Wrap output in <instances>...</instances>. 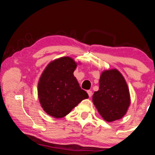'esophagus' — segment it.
Listing matches in <instances>:
<instances>
[{
  "label": "esophagus",
  "instance_id": "esophagus-1",
  "mask_svg": "<svg viewBox=\"0 0 155 155\" xmlns=\"http://www.w3.org/2000/svg\"><path fill=\"white\" fill-rule=\"evenodd\" d=\"M87 94H88V95H89V97H91V96H92V91H91V90L87 91Z\"/></svg>",
  "mask_w": 155,
  "mask_h": 155
}]
</instances>
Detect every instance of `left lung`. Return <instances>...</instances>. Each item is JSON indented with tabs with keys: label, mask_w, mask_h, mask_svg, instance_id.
I'll use <instances>...</instances> for the list:
<instances>
[{
	"label": "left lung",
	"mask_w": 155,
	"mask_h": 155,
	"mask_svg": "<svg viewBox=\"0 0 155 155\" xmlns=\"http://www.w3.org/2000/svg\"><path fill=\"white\" fill-rule=\"evenodd\" d=\"M93 104L107 122L120 120L126 115L131 104L126 80L117 69L104 71L101 74L99 89L94 93Z\"/></svg>",
	"instance_id": "1"
}]
</instances>
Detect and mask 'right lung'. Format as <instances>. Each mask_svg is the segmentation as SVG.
<instances>
[{
	"mask_svg": "<svg viewBox=\"0 0 155 155\" xmlns=\"http://www.w3.org/2000/svg\"><path fill=\"white\" fill-rule=\"evenodd\" d=\"M78 64L69 57L51 61L45 68L38 84V96L44 111L62 118L89 96L80 88L73 75Z\"/></svg>",
	"mask_w": 155,
	"mask_h": 155,
	"instance_id": "obj_1",
	"label": "right lung"
}]
</instances>
